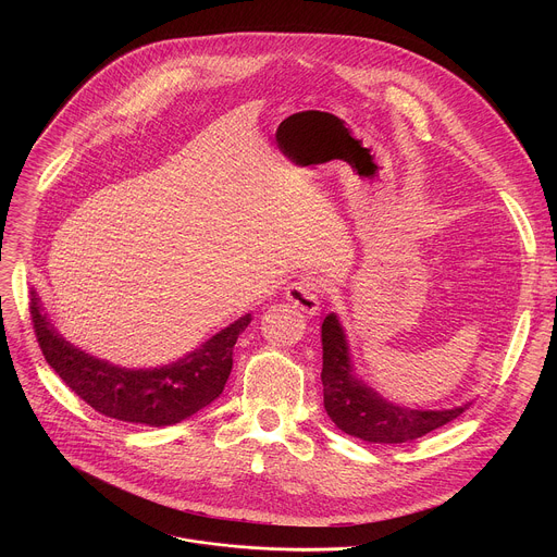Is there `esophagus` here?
Listing matches in <instances>:
<instances>
[{"label":"esophagus","mask_w":557,"mask_h":557,"mask_svg":"<svg viewBox=\"0 0 557 557\" xmlns=\"http://www.w3.org/2000/svg\"><path fill=\"white\" fill-rule=\"evenodd\" d=\"M286 299L299 308L301 312L306 314H317L320 312V293H317V286L308 280H299V282H293L288 288H286Z\"/></svg>","instance_id":"34e87169"}]
</instances>
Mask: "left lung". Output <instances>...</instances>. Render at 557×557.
Instances as JSON below:
<instances>
[{
	"label": "left lung",
	"mask_w": 557,
	"mask_h": 557,
	"mask_svg": "<svg viewBox=\"0 0 557 557\" xmlns=\"http://www.w3.org/2000/svg\"><path fill=\"white\" fill-rule=\"evenodd\" d=\"M322 346L324 408L333 423L350 436L368 443H410L458 419L471 406L467 401L449 410H414L383 399L357 374L337 312L326 314L322 324Z\"/></svg>",
	"instance_id": "1"
}]
</instances>
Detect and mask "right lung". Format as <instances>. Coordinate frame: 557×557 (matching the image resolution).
Masks as SVG:
<instances>
[{
	"label": "right lung",
	"instance_id": "1",
	"mask_svg": "<svg viewBox=\"0 0 557 557\" xmlns=\"http://www.w3.org/2000/svg\"><path fill=\"white\" fill-rule=\"evenodd\" d=\"M30 317L46 361L72 392L110 419L149 428L181 423L218 399L233 368V346L251 324L247 312L172 363L123 368L70 344L48 320L35 290Z\"/></svg>",
	"mask_w": 557,
	"mask_h": 557
}]
</instances>
